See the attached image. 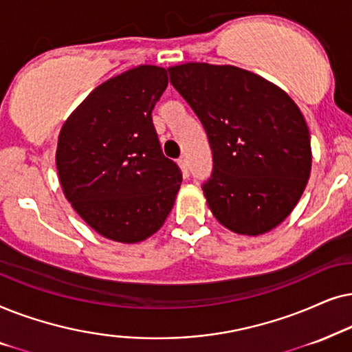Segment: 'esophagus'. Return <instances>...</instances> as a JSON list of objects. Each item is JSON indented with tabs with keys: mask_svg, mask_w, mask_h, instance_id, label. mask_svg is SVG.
<instances>
[{
	"mask_svg": "<svg viewBox=\"0 0 352 352\" xmlns=\"http://www.w3.org/2000/svg\"><path fill=\"white\" fill-rule=\"evenodd\" d=\"M179 166H180V168H182V173H184V177H188L190 175V170H188V161H186L185 157H180L179 161Z\"/></svg>",
	"mask_w": 352,
	"mask_h": 352,
	"instance_id": "obj_1",
	"label": "esophagus"
}]
</instances>
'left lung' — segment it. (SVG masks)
<instances>
[{
    "label": "left lung",
    "instance_id": "1",
    "mask_svg": "<svg viewBox=\"0 0 352 352\" xmlns=\"http://www.w3.org/2000/svg\"><path fill=\"white\" fill-rule=\"evenodd\" d=\"M170 83L203 124L212 173L203 184L215 219L256 236L282 223L311 173L306 120L283 90L235 65L168 67Z\"/></svg>",
    "mask_w": 352,
    "mask_h": 352
}]
</instances>
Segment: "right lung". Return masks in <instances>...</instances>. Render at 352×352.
<instances>
[{"mask_svg":"<svg viewBox=\"0 0 352 352\" xmlns=\"http://www.w3.org/2000/svg\"><path fill=\"white\" fill-rule=\"evenodd\" d=\"M166 69L138 65L95 88L59 133L56 166L65 198L93 230L138 243L162 227L182 184L164 156L151 112Z\"/></svg>","mask_w":352,"mask_h":352,"instance_id":"obj_1","label":"right lung"}]
</instances>
